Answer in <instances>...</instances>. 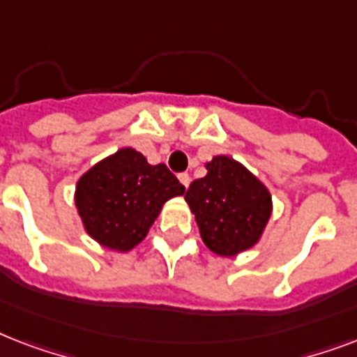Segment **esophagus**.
I'll return each instance as SVG.
<instances>
[{"label": "esophagus", "instance_id": "obj_1", "mask_svg": "<svg viewBox=\"0 0 357 357\" xmlns=\"http://www.w3.org/2000/svg\"><path fill=\"white\" fill-rule=\"evenodd\" d=\"M178 178H179V181H181V185H183L185 189H187V187H189V185H190V176H189V174H179Z\"/></svg>", "mask_w": 357, "mask_h": 357}]
</instances>
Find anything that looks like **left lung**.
Masks as SVG:
<instances>
[{"mask_svg":"<svg viewBox=\"0 0 357 357\" xmlns=\"http://www.w3.org/2000/svg\"><path fill=\"white\" fill-rule=\"evenodd\" d=\"M206 168V176L190 183L185 200L207 248L234 257L259 243L272 215V196L231 157L215 155Z\"/></svg>","mask_w":357,"mask_h":357,"instance_id":"8db88e82","label":"left lung"}]
</instances>
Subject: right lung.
<instances>
[{
    "label": "right lung",
    "mask_w": 357,
    "mask_h": 357,
    "mask_svg": "<svg viewBox=\"0 0 357 357\" xmlns=\"http://www.w3.org/2000/svg\"><path fill=\"white\" fill-rule=\"evenodd\" d=\"M183 192L167 165H150L140 151L122 148L81 176L75 207L96 243L129 252L144 241L165 202Z\"/></svg>",
    "instance_id": "obj_1"
}]
</instances>
